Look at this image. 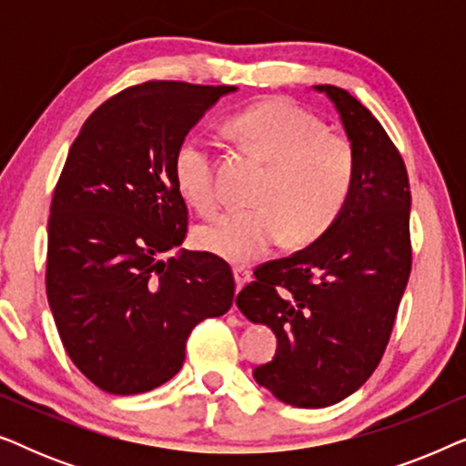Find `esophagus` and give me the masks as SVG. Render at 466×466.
Masks as SVG:
<instances>
[{
  "label": "esophagus",
  "mask_w": 466,
  "mask_h": 466,
  "mask_svg": "<svg viewBox=\"0 0 466 466\" xmlns=\"http://www.w3.org/2000/svg\"><path fill=\"white\" fill-rule=\"evenodd\" d=\"M233 276H235V284H238V290H239V289H244V284L250 282L252 271L244 265H238V267H233Z\"/></svg>",
  "instance_id": "34e87169"
}]
</instances>
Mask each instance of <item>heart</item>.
Instances as JSON below:
<instances>
[{"mask_svg":"<svg viewBox=\"0 0 466 466\" xmlns=\"http://www.w3.org/2000/svg\"><path fill=\"white\" fill-rule=\"evenodd\" d=\"M235 142L260 161L267 174L258 208L222 214L197 228L201 250L233 263L269 254L286 235L309 244L339 220L356 182V150L343 133L324 129L316 114L289 99H265L227 120ZM174 180L184 199L201 212L220 203L212 148L188 137L174 155Z\"/></svg>","mask_w":466,"mask_h":466,"instance_id":"obj_1","label":"heart"}]
</instances>
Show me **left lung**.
I'll return each instance as SVG.
<instances>
[{
	"label": "left lung",
	"mask_w": 466,
	"mask_h": 466,
	"mask_svg": "<svg viewBox=\"0 0 466 466\" xmlns=\"http://www.w3.org/2000/svg\"><path fill=\"white\" fill-rule=\"evenodd\" d=\"M356 150V182L339 220L314 244L254 269L238 308L278 337L254 380L284 403L318 410L359 390L390 341L411 273L410 176L380 120L333 85Z\"/></svg>",
	"instance_id": "1"
}]
</instances>
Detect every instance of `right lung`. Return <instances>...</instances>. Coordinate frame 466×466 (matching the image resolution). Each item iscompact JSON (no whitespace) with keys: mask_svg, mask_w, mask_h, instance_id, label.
<instances>
[{"mask_svg":"<svg viewBox=\"0 0 466 466\" xmlns=\"http://www.w3.org/2000/svg\"><path fill=\"white\" fill-rule=\"evenodd\" d=\"M235 86L148 80L104 101L69 148L48 218L46 295L63 348L110 394L155 390L182 369L187 339L233 305L212 252L182 250L188 208L174 155Z\"/></svg>","mask_w":466,"mask_h":466,"instance_id":"add662e5","label":"right lung"}]
</instances>
